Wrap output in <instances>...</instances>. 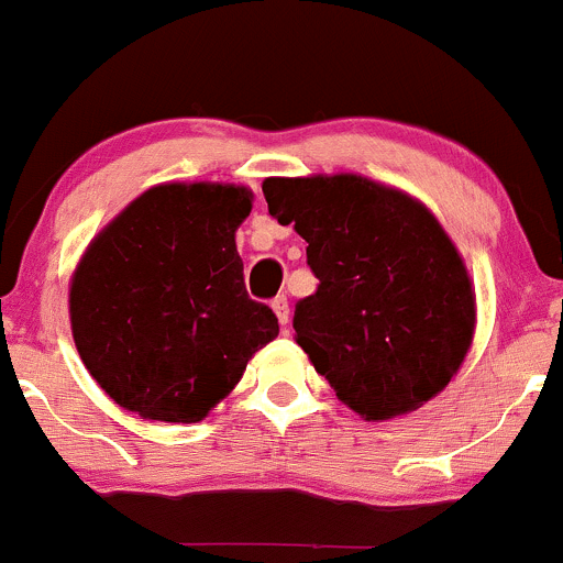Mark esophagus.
I'll return each instance as SVG.
<instances>
[{
    "label": "esophagus",
    "mask_w": 563,
    "mask_h": 563,
    "mask_svg": "<svg viewBox=\"0 0 563 563\" xmlns=\"http://www.w3.org/2000/svg\"><path fill=\"white\" fill-rule=\"evenodd\" d=\"M272 310H275L277 320H280V325L286 329L288 325V299L286 296H275V299H272Z\"/></svg>",
    "instance_id": "1"
}]
</instances>
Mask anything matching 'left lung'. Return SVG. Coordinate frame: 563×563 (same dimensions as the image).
I'll return each mask as SVG.
<instances>
[{"instance_id": "obj_1", "label": "left lung", "mask_w": 563, "mask_h": 563, "mask_svg": "<svg viewBox=\"0 0 563 563\" xmlns=\"http://www.w3.org/2000/svg\"><path fill=\"white\" fill-rule=\"evenodd\" d=\"M262 191L307 240L320 283L296 305V344L339 400L376 422L441 393L471 350L475 294L435 216L357 173L264 178Z\"/></svg>"}]
</instances>
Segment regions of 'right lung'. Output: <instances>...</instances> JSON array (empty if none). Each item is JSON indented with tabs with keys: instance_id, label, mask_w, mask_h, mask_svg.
Here are the masks:
<instances>
[{
	"instance_id": "1",
	"label": "right lung",
	"mask_w": 563,
	"mask_h": 563,
	"mask_svg": "<svg viewBox=\"0 0 563 563\" xmlns=\"http://www.w3.org/2000/svg\"><path fill=\"white\" fill-rule=\"evenodd\" d=\"M234 184H159L79 258L69 314L79 357L122 409L200 422L280 331L245 291L234 232L251 213Z\"/></svg>"
}]
</instances>
